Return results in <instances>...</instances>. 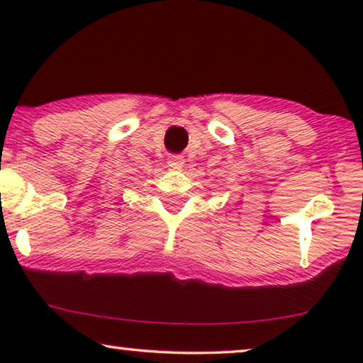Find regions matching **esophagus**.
Listing matches in <instances>:
<instances>
[{
	"label": "esophagus",
	"instance_id": "esophagus-1",
	"mask_svg": "<svg viewBox=\"0 0 363 363\" xmlns=\"http://www.w3.org/2000/svg\"><path fill=\"white\" fill-rule=\"evenodd\" d=\"M183 163H185V160H183L182 155H170V157H168V165H170L172 168H182Z\"/></svg>",
	"mask_w": 363,
	"mask_h": 363
}]
</instances>
